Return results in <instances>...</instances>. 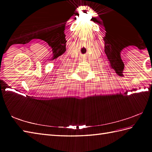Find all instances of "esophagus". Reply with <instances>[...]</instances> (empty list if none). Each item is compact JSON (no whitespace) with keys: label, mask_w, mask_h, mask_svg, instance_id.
Segmentation results:
<instances>
[{"label":"esophagus","mask_w":152,"mask_h":152,"mask_svg":"<svg viewBox=\"0 0 152 152\" xmlns=\"http://www.w3.org/2000/svg\"><path fill=\"white\" fill-rule=\"evenodd\" d=\"M82 61H86V59H83Z\"/></svg>","instance_id":"1"}]
</instances>
